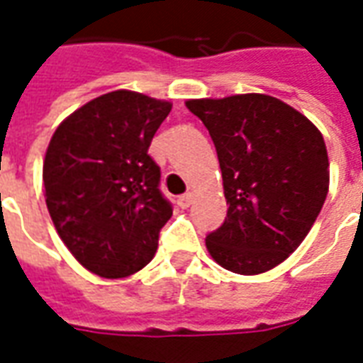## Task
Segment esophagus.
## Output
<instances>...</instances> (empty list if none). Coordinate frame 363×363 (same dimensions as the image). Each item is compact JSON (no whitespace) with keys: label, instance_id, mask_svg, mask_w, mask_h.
I'll list each match as a JSON object with an SVG mask.
<instances>
[{"label":"esophagus","instance_id":"esophagus-1","mask_svg":"<svg viewBox=\"0 0 363 363\" xmlns=\"http://www.w3.org/2000/svg\"><path fill=\"white\" fill-rule=\"evenodd\" d=\"M192 202H194V194H192V192H186V194H182V196L177 200V204L181 206L182 210H186Z\"/></svg>","mask_w":363,"mask_h":363}]
</instances>
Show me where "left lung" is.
<instances>
[{"instance_id":"1","label":"left lung","mask_w":363,"mask_h":363,"mask_svg":"<svg viewBox=\"0 0 363 363\" xmlns=\"http://www.w3.org/2000/svg\"><path fill=\"white\" fill-rule=\"evenodd\" d=\"M220 159L228 216L206 249L229 272L255 276L288 259L325 204L327 145L319 128L280 99L245 93L190 99Z\"/></svg>"}]
</instances>
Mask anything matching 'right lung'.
I'll return each mask as SVG.
<instances>
[{"label": "right lung", "mask_w": 363, "mask_h": 363, "mask_svg": "<svg viewBox=\"0 0 363 363\" xmlns=\"http://www.w3.org/2000/svg\"><path fill=\"white\" fill-rule=\"evenodd\" d=\"M171 108L138 91H111L62 120L48 143L43 181L54 228L75 260L101 278L142 270L173 216L147 153Z\"/></svg>", "instance_id": "obj_1"}]
</instances>
